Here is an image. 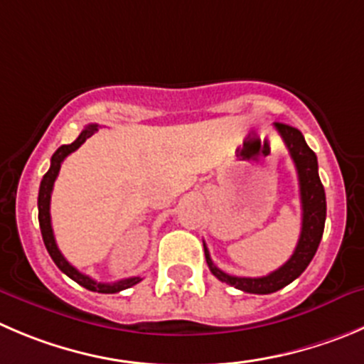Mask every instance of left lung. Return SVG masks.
I'll return each instance as SVG.
<instances>
[{"label":"left lung","instance_id":"obj_1","mask_svg":"<svg viewBox=\"0 0 364 364\" xmlns=\"http://www.w3.org/2000/svg\"><path fill=\"white\" fill-rule=\"evenodd\" d=\"M275 128L282 137L286 148H288L289 155L295 162L296 173H299L300 202H302V232H300V240L293 255L279 269L264 277H236L228 275V273L221 272L218 266H214L209 250L203 243L205 261L210 273L221 282H227L236 289H241L245 293H255V295H268V293L279 291L284 286L291 284L296 277L302 275L304 269L309 266L314 254H316L318 245L323 236L325 216H327V203H325L323 186H321L320 175H318L316 155L307 146L299 128L284 123H275Z\"/></svg>","mask_w":364,"mask_h":364}]
</instances>
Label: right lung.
<instances>
[{"instance_id": "obj_1", "label": "right lung", "mask_w": 364, "mask_h": 364, "mask_svg": "<svg viewBox=\"0 0 364 364\" xmlns=\"http://www.w3.org/2000/svg\"><path fill=\"white\" fill-rule=\"evenodd\" d=\"M98 130V124H89L82 130V134L76 137V141H73L71 144H62L57 151L51 157V166L48 169L46 175L41 180V188H39V200H37V205H39V225H41V234H43V241L46 245L48 254L51 255L55 264L58 266L60 272H64L69 279H73L75 282H78L80 286H84L89 291H98V293H119L123 289L132 288L137 282H141V277H130V279L117 280V282L105 284V282H96L91 277L80 273L71 262H68V259L62 255V252L58 250L57 241H55L53 236V228H51V216H50V202H51V191H53V184L57 180L58 171H60V164L64 162V159L68 157L69 154H73L75 150L82 146L92 134Z\"/></svg>"}]
</instances>
